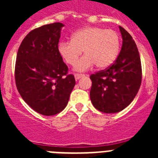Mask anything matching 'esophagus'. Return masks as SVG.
<instances>
[{
    "label": "esophagus",
    "instance_id": "34e87169",
    "mask_svg": "<svg viewBox=\"0 0 158 158\" xmlns=\"http://www.w3.org/2000/svg\"><path fill=\"white\" fill-rule=\"evenodd\" d=\"M84 74H81V73H75L74 74V77L76 80H78V79H80L81 77H83Z\"/></svg>",
    "mask_w": 158,
    "mask_h": 158
}]
</instances>
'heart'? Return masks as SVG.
<instances>
[{
	"mask_svg": "<svg viewBox=\"0 0 158 158\" xmlns=\"http://www.w3.org/2000/svg\"><path fill=\"white\" fill-rule=\"evenodd\" d=\"M120 49V37L112 29L88 27L75 31L71 40L59 43L58 53L68 65H73L84 51L86 54L75 65L77 71H85L96 64L104 69L115 62Z\"/></svg>",
	"mask_w": 158,
	"mask_h": 158,
	"instance_id": "obj_1",
	"label": "heart"
}]
</instances>
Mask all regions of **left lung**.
<instances>
[{
  "label": "left lung",
  "instance_id": "left-lung-1",
  "mask_svg": "<svg viewBox=\"0 0 158 158\" xmlns=\"http://www.w3.org/2000/svg\"><path fill=\"white\" fill-rule=\"evenodd\" d=\"M123 37L120 54L112 65L90 76V99L96 109L115 113L131 104L142 83L140 55L133 38L119 26Z\"/></svg>",
  "mask_w": 158,
  "mask_h": 158
}]
</instances>
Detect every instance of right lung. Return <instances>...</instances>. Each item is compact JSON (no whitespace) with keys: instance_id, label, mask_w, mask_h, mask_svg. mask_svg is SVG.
I'll list each match as a JSON object with an SVG mask.
<instances>
[{"instance_id":"1","label":"right lung","mask_w":158,"mask_h":158,"mask_svg":"<svg viewBox=\"0 0 158 158\" xmlns=\"http://www.w3.org/2000/svg\"><path fill=\"white\" fill-rule=\"evenodd\" d=\"M63 26L53 23L31 31L16 54L15 81L18 92L32 109L47 116L66 107L76 84L58 53Z\"/></svg>"}]
</instances>
